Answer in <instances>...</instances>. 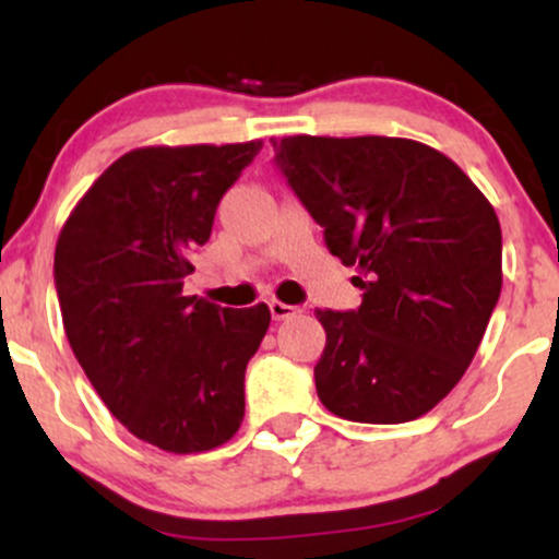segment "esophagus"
<instances>
[{"label":"esophagus","mask_w":559,"mask_h":559,"mask_svg":"<svg viewBox=\"0 0 559 559\" xmlns=\"http://www.w3.org/2000/svg\"><path fill=\"white\" fill-rule=\"evenodd\" d=\"M297 312H299V307L286 305V301H278V299L271 301V316H273L275 320H288V318L297 316Z\"/></svg>","instance_id":"obj_1"}]
</instances>
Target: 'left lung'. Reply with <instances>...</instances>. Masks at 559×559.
<instances>
[{"mask_svg": "<svg viewBox=\"0 0 559 559\" xmlns=\"http://www.w3.org/2000/svg\"><path fill=\"white\" fill-rule=\"evenodd\" d=\"M275 165L362 305L316 310L318 396L355 423H407L457 386L502 292V228L447 155L413 139H273Z\"/></svg>", "mask_w": 559, "mask_h": 559, "instance_id": "left-lung-1", "label": "left lung"}]
</instances>
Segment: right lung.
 I'll return each instance as SVG.
<instances>
[{"mask_svg":"<svg viewBox=\"0 0 559 559\" xmlns=\"http://www.w3.org/2000/svg\"><path fill=\"white\" fill-rule=\"evenodd\" d=\"M260 150L243 141L128 152L57 239L55 286L75 360L115 418L165 452H207L243 420V373L271 310L183 297V278L217 202Z\"/></svg>","mask_w":559,"mask_h":559,"instance_id":"right-lung-1","label":"right lung"}]
</instances>
